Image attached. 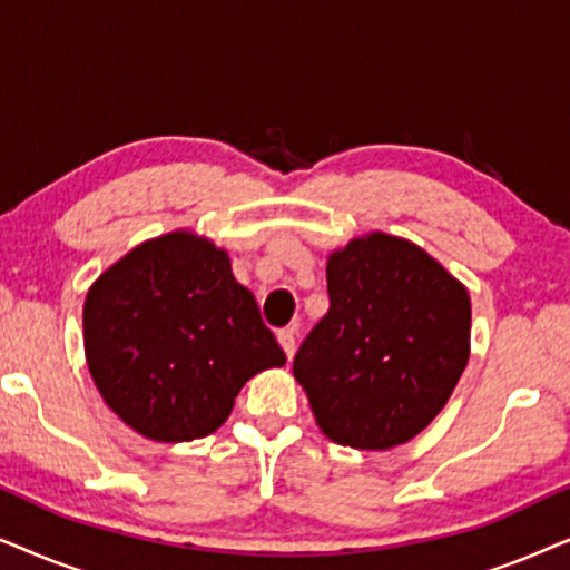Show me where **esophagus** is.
Masks as SVG:
<instances>
[{"label":"esophagus","mask_w":570,"mask_h":570,"mask_svg":"<svg viewBox=\"0 0 570 570\" xmlns=\"http://www.w3.org/2000/svg\"><path fill=\"white\" fill-rule=\"evenodd\" d=\"M277 340H279V345H283L285 355L293 357V353H295V330H293V326H287V330H279Z\"/></svg>","instance_id":"esophagus-1"}]
</instances>
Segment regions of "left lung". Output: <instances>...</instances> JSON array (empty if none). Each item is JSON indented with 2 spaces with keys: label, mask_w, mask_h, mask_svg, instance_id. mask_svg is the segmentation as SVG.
Wrapping results in <instances>:
<instances>
[{
  "label": "left lung",
  "mask_w": 570,
  "mask_h": 570,
  "mask_svg": "<svg viewBox=\"0 0 570 570\" xmlns=\"http://www.w3.org/2000/svg\"><path fill=\"white\" fill-rule=\"evenodd\" d=\"M330 311L293 373L316 423L353 449H392L449 402L470 357V293L410 240L373 233L326 264Z\"/></svg>",
  "instance_id": "1"
}]
</instances>
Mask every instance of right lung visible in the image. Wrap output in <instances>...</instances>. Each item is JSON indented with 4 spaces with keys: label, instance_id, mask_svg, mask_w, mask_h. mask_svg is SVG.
Returning <instances> with one entry per match:
<instances>
[{
    "label": "right lung",
    "instance_id": "obj_1",
    "mask_svg": "<svg viewBox=\"0 0 570 570\" xmlns=\"http://www.w3.org/2000/svg\"><path fill=\"white\" fill-rule=\"evenodd\" d=\"M82 326L98 392L153 441L217 431L254 373L285 365L228 254L189 233L147 240L106 269Z\"/></svg>",
    "mask_w": 570,
    "mask_h": 570
}]
</instances>
